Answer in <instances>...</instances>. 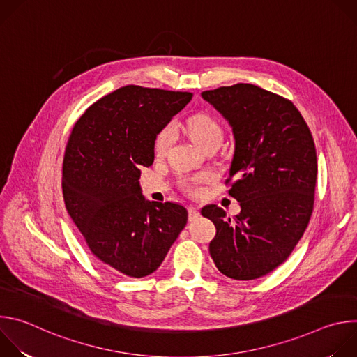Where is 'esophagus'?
Here are the masks:
<instances>
[{"label": "esophagus", "instance_id": "1", "mask_svg": "<svg viewBox=\"0 0 357 357\" xmlns=\"http://www.w3.org/2000/svg\"><path fill=\"white\" fill-rule=\"evenodd\" d=\"M199 216H200V212H199L196 208L190 206V208L188 209V218H189L190 222H195L196 219H199Z\"/></svg>", "mask_w": 357, "mask_h": 357}]
</instances>
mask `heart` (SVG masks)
Listing matches in <instances>:
<instances>
[{
	"mask_svg": "<svg viewBox=\"0 0 357 357\" xmlns=\"http://www.w3.org/2000/svg\"><path fill=\"white\" fill-rule=\"evenodd\" d=\"M186 132L192 138V141L199 145L200 148H205L211 142H220L223 137L222 127L219 123L205 113H197L186 120ZM174 141V128L172 126L164 127L154 142V151L158 157L165 155V152L171 146ZM212 179L211 172H203L199 174L189 181L185 182V186L189 192H197V185L209 182Z\"/></svg>",
	"mask_w": 357,
	"mask_h": 357,
	"instance_id": "heart-1",
	"label": "heart"
}]
</instances>
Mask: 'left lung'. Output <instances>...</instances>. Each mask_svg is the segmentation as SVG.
<instances>
[{"label":"left lung","instance_id":"obj_1","mask_svg":"<svg viewBox=\"0 0 357 357\" xmlns=\"http://www.w3.org/2000/svg\"><path fill=\"white\" fill-rule=\"evenodd\" d=\"M202 97L231 127L226 183L241 208L234 218L216 205L202 209L216 226L211 256L226 277L256 280L289 257L310 223L318 172L314 138L292 101L259 86L237 83Z\"/></svg>","mask_w":357,"mask_h":357}]
</instances>
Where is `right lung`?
<instances>
[{"mask_svg":"<svg viewBox=\"0 0 357 357\" xmlns=\"http://www.w3.org/2000/svg\"><path fill=\"white\" fill-rule=\"evenodd\" d=\"M192 98L188 91L124 86L91 105L69 137L62 190L69 216L109 270L154 273L188 222L178 203L148 202L141 167L154 162L158 132Z\"/></svg>","mask_w":357,"mask_h":357,"instance_id":"obj_1","label":"right lung"}]
</instances>
